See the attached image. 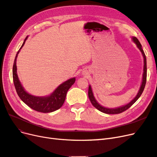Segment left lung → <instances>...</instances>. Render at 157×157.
<instances>
[{
	"mask_svg": "<svg viewBox=\"0 0 157 157\" xmlns=\"http://www.w3.org/2000/svg\"><path fill=\"white\" fill-rule=\"evenodd\" d=\"M132 40L134 41L135 43L137 45V47L140 49V50L141 51L142 55H143L144 57V73H143V78H142V82H141V84L140 88L139 90V92L137 93V94L136 95V96L132 99V100L128 103V104L125 105H123L122 107H119L117 108H115V109H110V108H107L105 107H103L102 105H101L100 104H99L98 103V101H96V99H95L94 94L92 92V87L91 86H89L88 88V97L90 101H91L92 104L93 105V106L94 107H96L98 110L100 111L102 113H106V114H118V113H121L122 112H124V111L127 110L128 108H130L133 104H134L137 99H139V98L141 96V94L143 93L144 90L145 88V84H146V80H147V59H146V56L145 54L144 53V52L142 49V46L141 44H140V41L138 40V39H137L136 37H132Z\"/></svg>",
	"mask_w": 157,
	"mask_h": 157,
	"instance_id": "left-lung-1",
	"label": "left lung"
}]
</instances>
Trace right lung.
I'll return each mask as SVG.
<instances>
[{
	"instance_id": "add662e5",
	"label": "right lung",
	"mask_w": 157,
	"mask_h": 157,
	"mask_svg": "<svg viewBox=\"0 0 157 157\" xmlns=\"http://www.w3.org/2000/svg\"><path fill=\"white\" fill-rule=\"evenodd\" d=\"M27 37L28 36L25 38L20 49L17 52L15 59H14L12 71L14 86H15L18 96L20 97V98L26 105L33 109V110L44 113L55 111L63 105L66 98V94H67V92L69 89L71 88V86L75 83V78L74 77L70 78L67 80V81L61 84L54 90L53 93H52L48 96H35L27 93L25 90L24 88L22 86L20 80L18 78L16 66V59L17 55L21 48L24 45L26 40L27 39Z\"/></svg>"
}]
</instances>
